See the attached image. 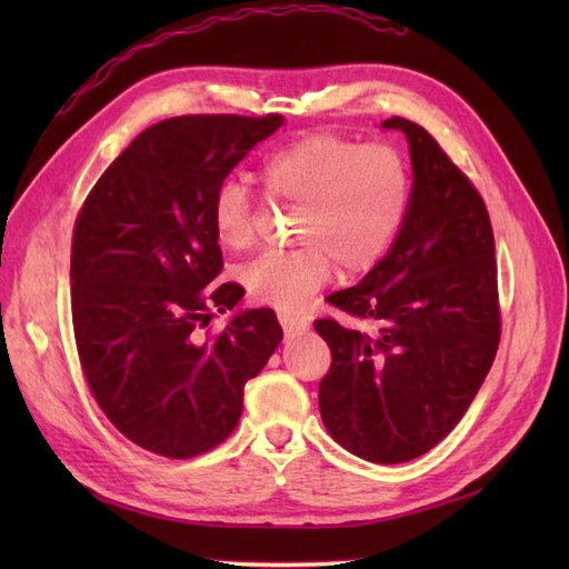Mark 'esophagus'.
<instances>
[{
	"instance_id": "esophagus-1",
	"label": "esophagus",
	"mask_w": 569,
	"mask_h": 569,
	"mask_svg": "<svg viewBox=\"0 0 569 569\" xmlns=\"http://www.w3.org/2000/svg\"><path fill=\"white\" fill-rule=\"evenodd\" d=\"M278 322H281V328H283L286 335H298V332L308 330L306 318H298V316H293V312H286V310L278 312Z\"/></svg>"
}]
</instances>
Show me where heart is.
Listing matches in <instances>:
<instances>
[{
  "label": "heart",
  "instance_id": "1",
  "mask_svg": "<svg viewBox=\"0 0 569 569\" xmlns=\"http://www.w3.org/2000/svg\"><path fill=\"white\" fill-rule=\"evenodd\" d=\"M266 198L293 204L298 249L263 253L239 271L249 298L281 310L300 308L345 273L377 266L401 232L410 204V168L391 143H359L312 134L269 153L261 163ZM259 204L239 180L214 192L212 224L222 247L241 251L257 239Z\"/></svg>",
  "mask_w": 569,
  "mask_h": 569
}]
</instances>
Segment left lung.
<instances>
[{"mask_svg":"<svg viewBox=\"0 0 569 569\" xmlns=\"http://www.w3.org/2000/svg\"><path fill=\"white\" fill-rule=\"evenodd\" d=\"M410 143L413 188L401 232L365 281L328 296L355 322L316 320L332 365L320 416L345 450L408 462L450 435L501 340L497 247L485 198L426 129L391 117Z\"/></svg>","mask_w":569,"mask_h":569,"instance_id":"1","label":"left lung"}]
</instances>
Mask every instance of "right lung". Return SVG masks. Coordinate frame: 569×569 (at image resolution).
<instances>
[{
  "mask_svg": "<svg viewBox=\"0 0 569 569\" xmlns=\"http://www.w3.org/2000/svg\"><path fill=\"white\" fill-rule=\"evenodd\" d=\"M281 114H183L149 127L92 186L72 227L70 308L80 367L107 420L168 459L210 452L237 428L244 383L283 337L244 288L212 283V200Z\"/></svg>",
  "mask_w": 569,
  "mask_h": 569,
  "instance_id": "obj_1",
  "label": "right lung"
}]
</instances>
